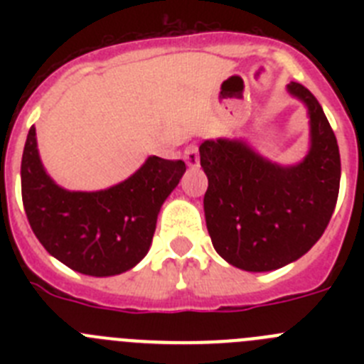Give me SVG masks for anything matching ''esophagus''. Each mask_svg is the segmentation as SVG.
<instances>
[{"instance_id": "obj_1", "label": "esophagus", "mask_w": 364, "mask_h": 364, "mask_svg": "<svg viewBox=\"0 0 364 364\" xmlns=\"http://www.w3.org/2000/svg\"><path fill=\"white\" fill-rule=\"evenodd\" d=\"M184 159H186V162H188L189 167L198 166V147L189 146L184 153Z\"/></svg>"}]
</instances>
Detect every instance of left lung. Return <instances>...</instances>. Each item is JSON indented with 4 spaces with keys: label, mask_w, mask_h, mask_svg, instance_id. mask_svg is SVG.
Wrapping results in <instances>:
<instances>
[{
    "label": "left lung",
    "mask_w": 364,
    "mask_h": 364,
    "mask_svg": "<svg viewBox=\"0 0 364 364\" xmlns=\"http://www.w3.org/2000/svg\"><path fill=\"white\" fill-rule=\"evenodd\" d=\"M310 118V149L282 166L242 138L204 140L208 176L205 226L222 259L244 272H272L301 259L326 230L336 210L341 156L323 107L306 87L288 83Z\"/></svg>",
    "instance_id": "obj_1"
}]
</instances>
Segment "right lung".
<instances>
[{"label":"right lung","instance_id":"add662e5","mask_svg":"<svg viewBox=\"0 0 364 364\" xmlns=\"http://www.w3.org/2000/svg\"><path fill=\"white\" fill-rule=\"evenodd\" d=\"M184 173L182 160L149 156L120 184L69 191L45 171L32 125L21 159V197L32 231L54 259L83 275L112 277L147 255L160 208Z\"/></svg>","mask_w":364,"mask_h":364}]
</instances>
